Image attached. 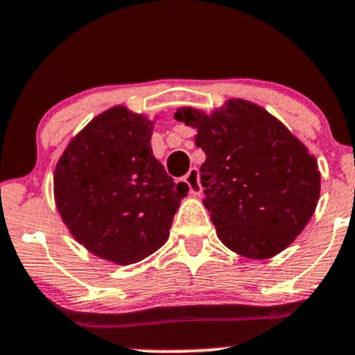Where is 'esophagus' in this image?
I'll use <instances>...</instances> for the list:
<instances>
[{
	"label": "esophagus",
	"mask_w": 355,
	"mask_h": 355,
	"mask_svg": "<svg viewBox=\"0 0 355 355\" xmlns=\"http://www.w3.org/2000/svg\"><path fill=\"white\" fill-rule=\"evenodd\" d=\"M184 182L189 185V191H191L192 196H199L200 192H202V185H200V180H199L198 168H191V171L185 175Z\"/></svg>",
	"instance_id": "1"
}]
</instances>
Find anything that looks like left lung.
Returning a JSON list of instances; mask_svg holds the SVG:
<instances>
[{
    "label": "left lung",
    "mask_w": 355,
    "mask_h": 355,
    "mask_svg": "<svg viewBox=\"0 0 355 355\" xmlns=\"http://www.w3.org/2000/svg\"><path fill=\"white\" fill-rule=\"evenodd\" d=\"M175 120L198 130L202 204L216 235L239 256L270 259L302 234L321 191L318 159L263 106L228 99L211 113L182 106Z\"/></svg>",
    "instance_id": "obj_1"
}]
</instances>
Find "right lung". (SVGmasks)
<instances>
[{
    "label": "right lung",
    "mask_w": 355,
    "mask_h": 355,
    "mask_svg": "<svg viewBox=\"0 0 355 355\" xmlns=\"http://www.w3.org/2000/svg\"><path fill=\"white\" fill-rule=\"evenodd\" d=\"M155 120L116 105L71 137L53 175L55 204L71 237L99 259L134 264L170 235L189 185L153 156Z\"/></svg>",
    "instance_id": "right-lung-1"
}]
</instances>
